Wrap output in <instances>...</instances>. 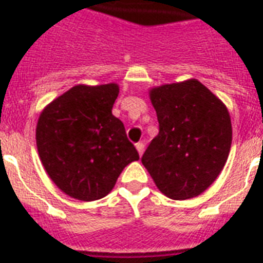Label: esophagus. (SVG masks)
Returning a JSON list of instances; mask_svg holds the SVG:
<instances>
[{"mask_svg": "<svg viewBox=\"0 0 263 263\" xmlns=\"http://www.w3.org/2000/svg\"><path fill=\"white\" fill-rule=\"evenodd\" d=\"M136 149H137L138 155L141 156V155L144 154V144H142V142H137V144H136Z\"/></svg>", "mask_w": 263, "mask_h": 263, "instance_id": "1", "label": "esophagus"}]
</instances>
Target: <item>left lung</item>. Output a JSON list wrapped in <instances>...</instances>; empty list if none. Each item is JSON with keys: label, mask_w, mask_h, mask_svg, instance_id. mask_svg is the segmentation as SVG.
I'll return each mask as SVG.
<instances>
[{"label": "left lung", "mask_w": 263, "mask_h": 263, "mask_svg": "<svg viewBox=\"0 0 263 263\" xmlns=\"http://www.w3.org/2000/svg\"><path fill=\"white\" fill-rule=\"evenodd\" d=\"M159 134L141 158L160 192L174 200L199 196L227 163L232 144L227 105L197 79L152 87Z\"/></svg>", "instance_id": "1"}]
</instances>
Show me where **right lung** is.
I'll return each instance as SVG.
<instances>
[{
  "instance_id": "1",
  "label": "right lung",
  "mask_w": 263,
  "mask_h": 263,
  "mask_svg": "<svg viewBox=\"0 0 263 263\" xmlns=\"http://www.w3.org/2000/svg\"><path fill=\"white\" fill-rule=\"evenodd\" d=\"M118 83L77 85L49 103L35 129L45 170L60 191L82 201L107 196L122 170L140 159L112 115Z\"/></svg>"
}]
</instances>
